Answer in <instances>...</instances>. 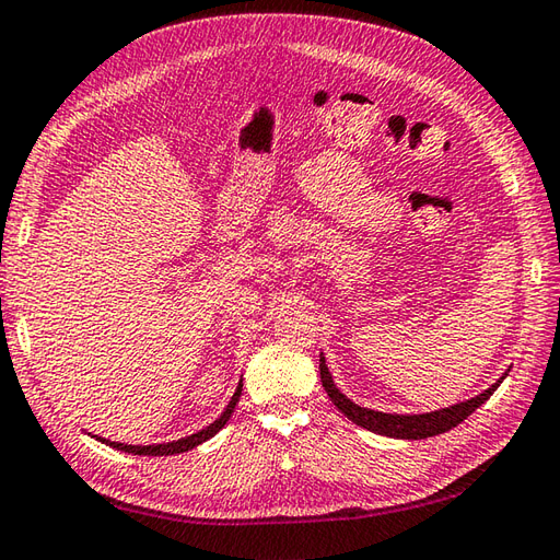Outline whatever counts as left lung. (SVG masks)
Masks as SVG:
<instances>
[{"label":"left lung","mask_w":560,"mask_h":560,"mask_svg":"<svg viewBox=\"0 0 560 560\" xmlns=\"http://www.w3.org/2000/svg\"><path fill=\"white\" fill-rule=\"evenodd\" d=\"M318 370H322V384L328 394L334 406L343 413L352 423L372 430L376 435L384 438H396V440H425V438H435L456 428L462 420L469 418L474 410L486 404L493 392L500 386V382L505 380L508 372L500 376L495 384H490L483 394H478L469 401H462L450 408H440V410H430V413H418V416H398V413H382V410H372V408H362L358 404H352L346 394H340L338 386L334 384V376H330L326 368V358H318Z\"/></svg>","instance_id":"8db88e82"}]
</instances>
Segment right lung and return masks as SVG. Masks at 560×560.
<instances>
[{
	"label": "right lung",
	"mask_w": 560,
	"mask_h": 560,
	"mask_svg": "<svg viewBox=\"0 0 560 560\" xmlns=\"http://www.w3.org/2000/svg\"><path fill=\"white\" fill-rule=\"evenodd\" d=\"M242 386H244V384L238 382L236 392H234V396H232V401L226 404V408H224V413H222L220 418H217L214 423H210L208 428L198 430L196 435L180 438V440H174V442H164V444H125V442H110V440L98 438V435H94V438H96L98 442L108 444V447H113V450H120V452H128V454H140V456H168V454L188 452V450H192V447H198V444H202L205 440L214 438L217 432H220V430L226 425V420L232 418L234 408H236V404H238V396H242Z\"/></svg>",
	"instance_id": "obj_1"
}]
</instances>
